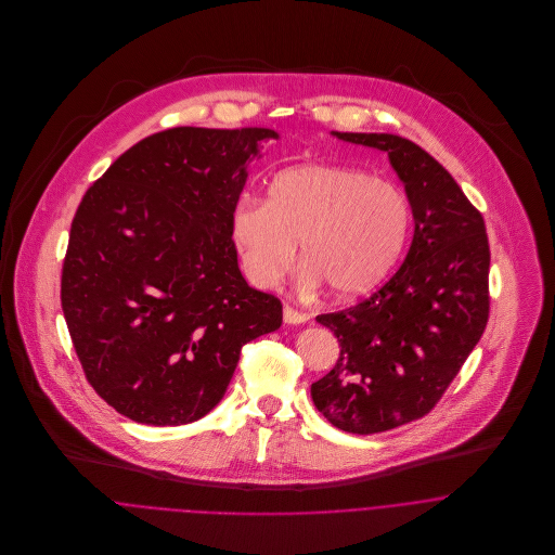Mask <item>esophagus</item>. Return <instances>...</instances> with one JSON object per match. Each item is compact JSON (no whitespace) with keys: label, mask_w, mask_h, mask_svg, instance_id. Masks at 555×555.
Masks as SVG:
<instances>
[{"label":"esophagus","mask_w":555,"mask_h":555,"mask_svg":"<svg viewBox=\"0 0 555 555\" xmlns=\"http://www.w3.org/2000/svg\"><path fill=\"white\" fill-rule=\"evenodd\" d=\"M284 322H286V324H304V322H308V317L301 314V312H297V310H293L291 306H286V308H284Z\"/></svg>","instance_id":"esophagus-1"}]
</instances>
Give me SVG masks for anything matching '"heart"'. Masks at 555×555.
I'll return each instance as SVG.
<instances>
[{
    "label": "heart",
    "mask_w": 555,
    "mask_h": 555,
    "mask_svg": "<svg viewBox=\"0 0 555 555\" xmlns=\"http://www.w3.org/2000/svg\"><path fill=\"white\" fill-rule=\"evenodd\" d=\"M410 218L396 183L359 168L304 164L275 175L267 201H238L231 238L254 286H273L301 243L304 286L322 282L331 297L348 301L374 291L396 267Z\"/></svg>",
    "instance_id": "obj_1"
}]
</instances>
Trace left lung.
<instances>
[{
  "label": "left lung",
  "instance_id": "8db88e82",
  "mask_svg": "<svg viewBox=\"0 0 555 555\" xmlns=\"http://www.w3.org/2000/svg\"><path fill=\"white\" fill-rule=\"evenodd\" d=\"M333 137L387 152L414 218L396 275L354 308L317 317L341 350L312 385L314 405L367 436L425 416L460 374L487 326L491 256L482 216L438 159L397 134Z\"/></svg>",
  "mask_w": 555,
  "mask_h": 555
}]
</instances>
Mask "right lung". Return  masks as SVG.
Here are the masks:
<instances>
[{
  "label": "right lung",
  "mask_w": 555,
  "mask_h": 555,
  "mask_svg": "<svg viewBox=\"0 0 555 555\" xmlns=\"http://www.w3.org/2000/svg\"><path fill=\"white\" fill-rule=\"evenodd\" d=\"M269 128H170L85 192L62 269V310L85 378L119 414L185 425L214 410L243 344L280 328L247 286L231 211Z\"/></svg>",
  "instance_id": "add662e5"
}]
</instances>
